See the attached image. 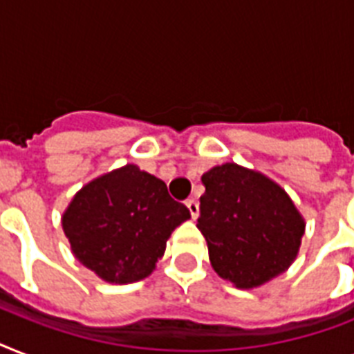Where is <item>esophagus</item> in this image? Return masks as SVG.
<instances>
[{
	"mask_svg": "<svg viewBox=\"0 0 354 354\" xmlns=\"http://www.w3.org/2000/svg\"><path fill=\"white\" fill-rule=\"evenodd\" d=\"M185 205H187V209H189V213H191V216H193V218H198V215H200L198 202H196L194 198H189L187 202H185Z\"/></svg>",
	"mask_w": 354,
	"mask_h": 354,
	"instance_id": "34e87169",
	"label": "esophagus"
}]
</instances>
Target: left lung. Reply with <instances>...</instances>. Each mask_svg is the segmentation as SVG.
<instances>
[{
	"label": "left lung",
	"instance_id": "left-lung-1",
	"mask_svg": "<svg viewBox=\"0 0 354 354\" xmlns=\"http://www.w3.org/2000/svg\"><path fill=\"white\" fill-rule=\"evenodd\" d=\"M202 183L196 226L222 279L255 288L294 263L305 221L285 189L236 163L213 167Z\"/></svg>",
	"mask_w": 354,
	"mask_h": 354
}]
</instances>
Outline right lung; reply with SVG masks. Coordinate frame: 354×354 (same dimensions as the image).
<instances>
[{"instance_id":"add662e5","label":"right lung","mask_w":354,"mask_h":354,"mask_svg":"<svg viewBox=\"0 0 354 354\" xmlns=\"http://www.w3.org/2000/svg\"><path fill=\"white\" fill-rule=\"evenodd\" d=\"M189 218L165 182L138 165H124L80 189L62 227L86 268L108 283L127 285L152 274L171 233Z\"/></svg>"}]
</instances>
